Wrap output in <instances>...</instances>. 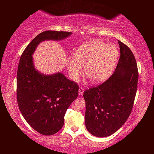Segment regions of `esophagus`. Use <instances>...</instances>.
<instances>
[{
  "label": "esophagus",
  "instance_id": "esophagus-1",
  "mask_svg": "<svg viewBox=\"0 0 154 154\" xmlns=\"http://www.w3.org/2000/svg\"><path fill=\"white\" fill-rule=\"evenodd\" d=\"M84 92V88L83 87H80L79 90V95H82Z\"/></svg>",
  "mask_w": 154,
  "mask_h": 154
}]
</instances>
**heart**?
I'll list each match as a JSON object with an SVG mask.
<instances>
[{
  "mask_svg": "<svg viewBox=\"0 0 154 154\" xmlns=\"http://www.w3.org/2000/svg\"><path fill=\"white\" fill-rule=\"evenodd\" d=\"M119 57L117 48L112 44L93 40L78 48L75 59L69 60L67 68L69 75L73 81H77L81 75V66L87 78L92 82L104 81L111 74Z\"/></svg>",
  "mask_w": 154,
  "mask_h": 154,
  "instance_id": "b5f03b06",
  "label": "heart"
}]
</instances>
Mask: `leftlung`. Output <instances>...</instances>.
<instances>
[{"instance_id":"left-lung-1","label":"left lung","mask_w":154,"mask_h":154,"mask_svg":"<svg viewBox=\"0 0 154 154\" xmlns=\"http://www.w3.org/2000/svg\"><path fill=\"white\" fill-rule=\"evenodd\" d=\"M121 55L116 70L101 85L83 93L85 127L92 135L105 137L120 129L131 113L138 82V69L131 50L119 41Z\"/></svg>"}]
</instances>
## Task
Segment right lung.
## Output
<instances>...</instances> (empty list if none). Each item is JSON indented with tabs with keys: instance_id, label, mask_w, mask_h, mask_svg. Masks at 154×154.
Instances as JSON below:
<instances>
[{
	"instance_id": "right-lung-1",
	"label": "right lung",
	"mask_w": 154,
	"mask_h": 154,
	"mask_svg": "<svg viewBox=\"0 0 154 154\" xmlns=\"http://www.w3.org/2000/svg\"><path fill=\"white\" fill-rule=\"evenodd\" d=\"M72 34L45 31L27 45L21 56L17 75V99L26 121L39 133L52 135L64 123L65 113L79 95V85L61 72L46 75L35 69L33 54L44 41H62Z\"/></svg>"
}]
</instances>
